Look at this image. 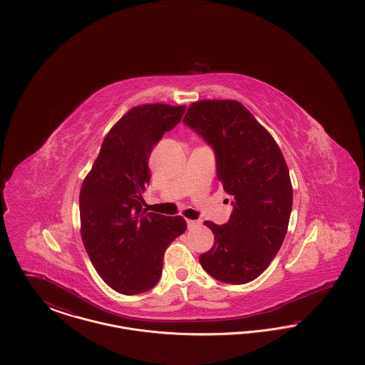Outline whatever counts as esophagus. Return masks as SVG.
Wrapping results in <instances>:
<instances>
[{"label":"esophagus","instance_id":"obj_1","mask_svg":"<svg viewBox=\"0 0 365 365\" xmlns=\"http://www.w3.org/2000/svg\"><path fill=\"white\" fill-rule=\"evenodd\" d=\"M200 225H201V222H200V220H187V227H189L190 230L197 228Z\"/></svg>","mask_w":365,"mask_h":365}]
</instances>
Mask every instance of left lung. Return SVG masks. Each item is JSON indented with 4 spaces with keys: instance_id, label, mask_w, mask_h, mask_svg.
<instances>
[{
    "instance_id": "1",
    "label": "left lung",
    "mask_w": 365,
    "mask_h": 365,
    "mask_svg": "<svg viewBox=\"0 0 365 365\" xmlns=\"http://www.w3.org/2000/svg\"><path fill=\"white\" fill-rule=\"evenodd\" d=\"M183 123L212 146L217 179L234 207L226 225L204 222L215 243L200 262L220 282H252L277 256L287 232L293 187L284 157L272 135L238 101L192 103Z\"/></svg>"
}]
</instances>
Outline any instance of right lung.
Wrapping results in <instances>:
<instances>
[{
  "instance_id": "right-lung-1",
  "label": "right lung",
  "mask_w": 365,
  "mask_h": 365,
  "mask_svg": "<svg viewBox=\"0 0 365 365\" xmlns=\"http://www.w3.org/2000/svg\"><path fill=\"white\" fill-rule=\"evenodd\" d=\"M185 110V105L167 104L130 109L106 134L82 183V241L98 275L118 293L150 290L161 277L165 249L186 231L182 216L148 212L142 197L153 146Z\"/></svg>"
}]
</instances>
